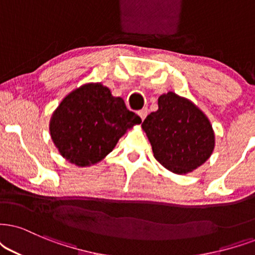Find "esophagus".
Here are the masks:
<instances>
[{
  "label": "esophagus",
  "mask_w": 255,
  "mask_h": 255,
  "mask_svg": "<svg viewBox=\"0 0 255 255\" xmlns=\"http://www.w3.org/2000/svg\"><path fill=\"white\" fill-rule=\"evenodd\" d=\"M147 113H148V109L147 108H142L141 109V111H138L137 112V114H138V117L141 118V120H144V119H146V117H147Z\"/></svg>",
  "instance_id": "esophagus-1"
}]
</instances>
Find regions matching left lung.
<instances>
[{
  "label": "left lung",
  "mask_w": 255,
  "mask_h": 255,
  "mask_svg": "<svg viewBox=\"0 0 255 255\" xmlns=\"http://www.w3.org/2000/svg\"><path fill=\"white\" fill-rule=\"evenodd\" d=\"M142 122L155 159L170 172L186 174L205 163L214 149L207 117L189 100L169 92Z\"/></svg>",
  "instance_id": "1"
}]
</instances>
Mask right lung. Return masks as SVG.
<instances>
[{"label": "right lung", "mask_w": 255, "mask_h": 255, "mask_svg": "<svg viewBox=\"0 0 255 255\" xmlns=\"http://www.w3.org/2000/svg\"><path fill=\"white\" fill-rule=\"evenodd\" d=\"M141 119L101 83H87L62 100L50 120L60 154L80 167L94 165L114 149L128 128Z\"/></svg>", "instance_id": "add662e5"}]
</instances>
